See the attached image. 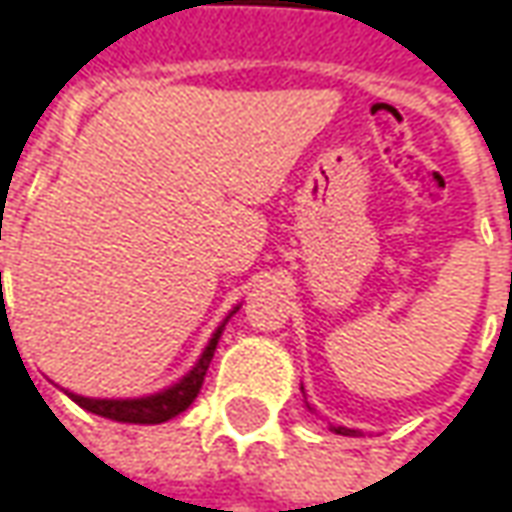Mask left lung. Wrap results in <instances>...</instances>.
Segmentation results:
<instances>
[{
    "label": "left lung",
    "mask_w": 512,
    "mask_h": 512,
    "mask_svg": "<svg viewBox=\"0 0 512 512\" xmlns=\"http://www.w3.org/2000/svg\"><path fill=\"white\" fill-rule=\"evenodd\" d=\"M332 433H338V435H358V430H346V427H332Z\"/></svg>",
    "instance_id": "8db88e82"
}]
</instances>
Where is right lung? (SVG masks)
Masks as SVG:
<instances>
[{"label": "right lung", "mask_w": 512, "mask_h": 512, "mask_svg": "<svg viewBox=\"0 0 512 512\" xmlns=\"http://www.w3.org/2000/svg\"><path fill=\"white\" fill-rule=\"evenodd\" d=\"M223 326H226V321L217 326L212 341L203 349L200 361L194 364L189 375L180 384L163 389L157 395H145V398H82V395L68 392V398H74L82 410L102 415V418H111V421H123V424H163L168 418L189 410L191 401L197 398V392L203 387V378H206V369L212 364L217 341L223 335Z\"/></svg>", "instance_id": "right-lung-1"}]
</instances>
